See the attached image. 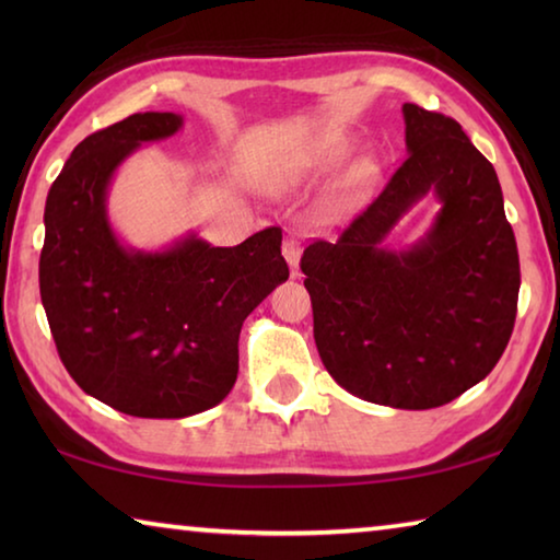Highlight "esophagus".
<instances>
[{"mask_svg":"<svg viewBox=\"0 0 560 560\" xmlns=\"http://www.w3.org/2000/svg\"><path fill=\"white\" fill-rule=\"evenodd\" d=\"M281 252H283V259L289 261L291 269L299 267V257H301V246H299V240L293 234H289L287 240H283L281 244Z\"/></svg>","mask_w":560,"mask_h":560,"instance_id":"obj_1","label":"esophagus"}]
</instances>
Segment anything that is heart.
Here are the masks:
<instances>
[{"instance_id":"obj_1","label":"heart","mask_w":560,"mask_h":560,"mask_svg":"<svg viewBox=\"0 0 560 560\" xmlns=\"http://www.w3.org/2000/svg\"><path fill=\"white\" fill-rule=\"evenodd\" d=\"M343 155H346V145L340 143V140H336V138L320 140V143H314L311 148H306V153H303L296 163H291L287 167V173L281 175V183L296 185L306 177L328 173L330 167H336L340 163V158ZM363 175H365V170L358 167V177H363Z\"/></svg>"}]
</instances>
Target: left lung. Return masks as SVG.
Masks as SVG:
<instances>
[{
  "mask_svg": "<svg viewBox=\"0 0 560 560\" xmlns=\"http://www.w3.org/2000/svg\"><path fill=\"white\" fill-rule=\"evenodd\" d=\"M407 155L336 242L303 249L314 338L330 377L368 402L430 410L491 373L521 287L514 230L494 165L454 118L405 103ZM428 191L433 230L405 253L381 247Z\"/></svg>",
  "mask_w": 560,
  "mask_h": 560,
  "instance_id": "obj_1",
  "label": "left lung"
}]
</instances>
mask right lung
<instances>
[{"mask_svg":"<svg viewBox=\"0 0 560 560\" xmlns=\"http://www.w3.org/2000/svg\"><path fill=\"white\" fill-rule=\"evenodd\" d=\"M179 126L177 113H132L81 140L46 197L39 259L46 318L75 385L155 420L205 412L230 395L244 318L289 279L279 226L236 246L195 234L165 252L118 242L106 214L113 173Z\"/></svg>","mask_w":560,"mask_h":560,"instance_id":"obj_1","label":"right lung"}]
</instances>
